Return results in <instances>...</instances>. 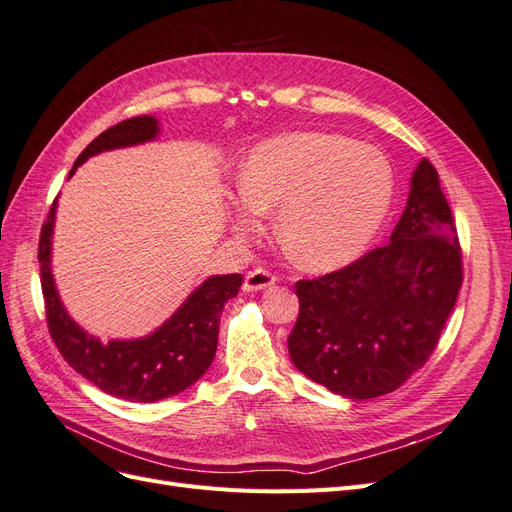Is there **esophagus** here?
<instances>
[{"mask_svg": "<svg viewBox=\"0 0 512 512\" xmlns=\"http://www.w3.org/2000/svg\"><path fill=\"white\" fill-rule=\"evenodd\" d=\"M277 282V277L267 271V269H252L247 271L245 280H243V290L247 292H256V290H265Z\"/></svg>", "mask_w": 512, "mask_h": 512, "instance_id": "1", "label": "esophagus"}]
</instances>
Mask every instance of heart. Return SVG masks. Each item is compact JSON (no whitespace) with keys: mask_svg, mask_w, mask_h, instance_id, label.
Listing matches in <instances>:
<instances>
[{"mask_svg":"<svg viewBox=\"0 0 512 512\" xmlns=\"http://www.w3.org/2000/svg\"><path fill=\"white\" fill-rule=\"evenodd\" d=\"M232 228L252 232L256 213L275 215L286 256L307 271H333L376 237L395 194L382 151L342 134L290 132L256 145L239 170Z\"/></svg>","mask_w":512,"mask_h":512,"instance_id":"heart-1","label":"heart"}]
</instances>
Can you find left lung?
Listing matches in <instances>:
<instances>
[{"label": "left lung", "instance_id": "8db88e82", "mask_svg": "<svg viewBox=\"0 0 512 512\" xmlns=\"http://www.w3.org/2000/svg\"><path fill=\"white\" fill-rule=\"evenodd\" d=\"M461 282L453 213L438 170L421 160L389 243L294 284L299 318L288 337L290 359L342 397L391 393L436 350Z\"/></svg>", "mask_w": 512, "mask_h": 512}]
</instances>
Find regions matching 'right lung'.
<instances>
[{"mask_svg": "<svg viewBox=\"0 0 512 512\" xmlns=\"http://www.w3.org/2000/svg\"><path fill=\"white\" fill-rule=\"evenodd\" d=\"M160 132L158 119L141 115L117 123L91 141L79 158L81 166L96 153L147 143ZM70 173V175H72ZM57 198L49 211L38 243L40 284L46 307V324L61 356L83 378L96 384L104 393L151 404L173 397L192 386L209 369L218 348L220 316L228 299L237 297L243 275H213L200 284L185 303L170 316L158 331L141 339H113L102 344L76 324L59 294L51 273V237L55 224Z\"/></svg>", "mask_w": 512, "mask_h": 512, "instance_id": "right-lung-1", "label": "right lung"}]
</instances>
